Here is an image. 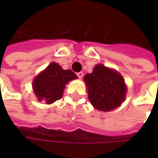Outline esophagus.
<instances>
[{"label":"esophagus","mask_w":158,"mask_h":158,"mask_svg":"<svg viewBox=\"0 0 158 158\" xmlns=\"http://www.w3.org/2000/svg\"><path fill=\"white\" fill-rule=\"evenodd\" d=\"M76 76H78L79 78H82V76H83V73H82V72H78V73L76 74Z\"/></svg>","instance_id":"1"}]
</instances>
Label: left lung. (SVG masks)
I'll use <instances>...</instances> for the list:
<instances>
[{
    "label": "left lung",
    "instance_id": "left-lung-1",
    "mask_svg": "<svg viewBox=\"0 0 158 158\" xmlns=\"http://www.w3.org/2000/svg\"><path fill=\"white\" fill-rule=\"evenodd\" d=\"M83 81L88 88L89 102L99 111L109 112L125 100L127 86L122 76L115 70L98 64Z\"/></svg>",
    "mask_w": 158,
    "mask_h": 158
}]
</instances>
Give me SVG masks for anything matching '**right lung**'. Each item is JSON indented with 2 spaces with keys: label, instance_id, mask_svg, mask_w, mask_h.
I'll return each mask as SVG.
<instances>
[{
  "label": "right lung",
  "instance_id": "obj_1",
  "mask_svg": "<svg viewBox=\"0 0 158 158\" xmlns=\"http://www.w3.org/2000/svg\"><path fill=\"white\" fill-rule=\"evenodd\" d=\"M76 78L77 76L73 71L62 69L60 65L52 62L35 77L32 88L38 100H44L50 105L62 98L66 84Z\"/></svg>",
  "mask_w": 158,
  "mask_h": 158
}]
</instances>
